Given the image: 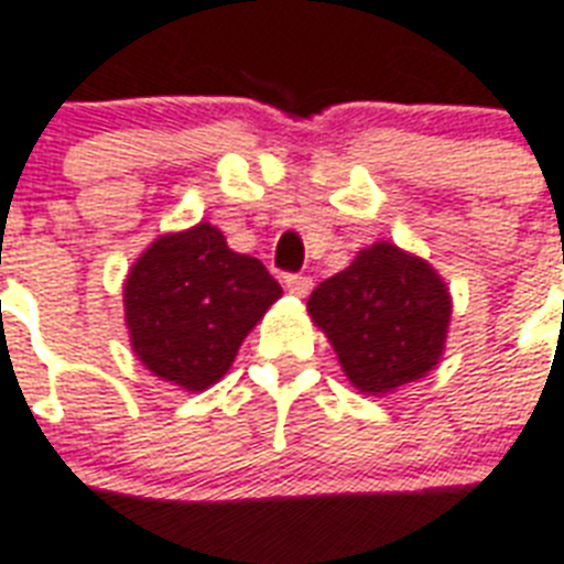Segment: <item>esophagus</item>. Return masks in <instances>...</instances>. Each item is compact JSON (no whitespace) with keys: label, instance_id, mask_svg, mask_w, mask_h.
I'll return each mask as SVG.
<instances>
[{"label":"esophagus","instance_id":"esophagus-1","mask_svg":"<svg viewBox=\"0 0 564 564\" xmlns=\"http://www.w3.org/2000/svg\"><path fill=\"white\" fill-rule=\"evenodd\" d=\"M283 283H286V290H290L292 295H301V299L313 290V281L307 274H286V281Z\"/></svg>","mask_w":564,"mask_h":564}]
</instances>
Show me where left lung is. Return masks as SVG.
I'll return each instance as SVG.
<instances>
[{
	"mask_svg": "<svg viewBox=\"0 0 564 564\" xmlns=\"http://www.w3.org/2000/svg\"><path fill=\"white\" fill-rule=\"evenodd\" d=\"M360 393L384 397L441 364L453 299L432 265L390 242L358 251L307 301Z\"/></svg>",
	"mask_w": 564,
	"mask_h": 564,
	"instance_id": "1",
	"label": "left lung"
}]
</instances>
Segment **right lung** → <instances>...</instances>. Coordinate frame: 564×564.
Returning a JSON list of instances; mask_svg holds the SVG:
<instances>
[{"label":"right lung","mask_w":564,"mask_h":564,"mask_svg":"<svg viewBox=\"0 0 564 564\" xmlns=\"http://www.w3.org/2000/svg\"><path fill=\"white\" fill-rule=\"evenodd\" d=\"M278 299L281 283L265 265L230 251L225 234L200 221L159 236L129 269V343L153 376L197 393L225 376Z\"/></svg>","instance_id":"add662e5"}]
</instances>
